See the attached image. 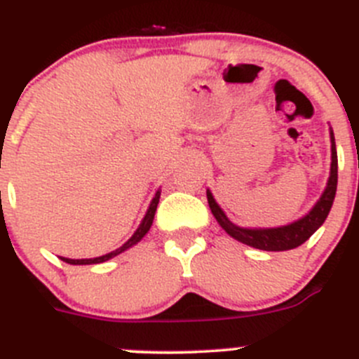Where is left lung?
I'll return each instance as SVG.
<instances>
[{"instance_id": "1", "label": "left lung", "mask_w": 359, "mask_h": 359, "mask_svg": "<svg viewBox=\"0 0 359 359\" xmlns=\"http://www.w3.org/2000/svg\"><path fill=\"white\" fill-rule=\"evenodd\" d=\"M337 182H338V159H337V145H334V136L331 130V172L330 179H327V186L324 189L323 196L319 202L313 205V209L303 216L301 219L294 221L290 225L276 226V229H243V226L233 225L232 221L226 217V214L221 210L214 200L212 193L207 189V202H209L210 210H212L214 217L221 225V229L225 230L229 236L239 243L248 244L251 248L264 251H287L294 250V248L301 246L304 241L310 239L317 229L326 221L327 214H330L331 205H333L334 195H337Z\"/></svg>"}]
</instances>
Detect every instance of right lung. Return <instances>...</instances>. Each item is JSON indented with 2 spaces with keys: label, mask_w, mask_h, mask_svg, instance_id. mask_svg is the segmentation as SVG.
<instances>
[{
  "label": "right lung",
  "mask_w": 359,
  "mask_h": 359,
  "mask_svg": "<svg viewBox=\"0 0 359 359\" xmlns=\"http://www.w3.org/2000/svg\"><path fill=\"white\" fill-rule=\"evenodd\" d=\"M159 196H161V191H157L156 196L152 198V202H150L149 209H147V214L145 217H143V221L140 223L138 230L133 233V237H130L129 241H127L126 244H122V246L118 248V250L111 251V253H108V255H102V257H95V259H65V257H60V259L63 260V262L67 264H72V266H90V264H100V262H106V260L113 259V257L120 255L122 251L129 250V248H133L134 244H138L140 241L145 237V233L149 232L150 226H152V221H154V216H156V209H157V203H159Z\"/></svg>",
  "instance_id": "right-lung-1"
}]
</instances>
